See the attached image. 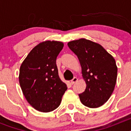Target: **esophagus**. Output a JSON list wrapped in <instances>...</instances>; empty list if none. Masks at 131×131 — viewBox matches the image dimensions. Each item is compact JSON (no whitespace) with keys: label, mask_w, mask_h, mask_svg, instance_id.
I'll return each mask as SVG.
<instances>
[{"label":"esophagus","mask_w":131,"mask_h":131,"mask_svg":"<svg viewBox=\"0 0 131 131\" xmlns=\"http://www.w3.org/2000/svg\"><path fill=\"white\" fill-rule=\"evenodd\" d=\"M77 81H78V79H77L76 77H73V79L71 81V84H74V83H75L76 82H77Z\"/></svg>","instance_id":"1"}]
</instances>
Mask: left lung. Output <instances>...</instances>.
Masks as SVG:
<instances>
[{"mask_svg": "<svg viewBox=\"0 0 131 131\" xmlns=\"http://www.w3.org/2000/svg\"><path fill=\"white\" fill-rule=\"evenodd\" d=\"M68 47L78 57L85 91L79 94L83 105L96 108L104 104L113 92L117 75L115 59L101 45L85 39L68 42Z\"/></svg>", "mask_w": 131, "mask_h": 131, "instance_id": "1", "label": "left lung"}]
</instances>
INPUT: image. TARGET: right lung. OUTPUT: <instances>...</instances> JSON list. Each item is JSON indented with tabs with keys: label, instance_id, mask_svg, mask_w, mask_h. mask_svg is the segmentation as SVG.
<instances>
[{
	"label": "right lung",
	"instance_id": "add662e5",
	"mask_svg": "<svg viewBox=\"0 0 131 131\" xmlns=\"http://www.w3.org/2000/svg\"><path fill=\"white\" fill-rule=\"evenodd\" d=\"M63 47V42L59 41L40 42L21 65V89L27 101L39 112H50L57 108L68 89L59 77L56 63Z\"/></svg>",
	"mask_w": 131,
	"mask_h": 131
}]
</instances>
